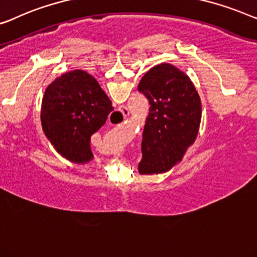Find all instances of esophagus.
<instances>
[{"instance_id":"obj_1","label":"esophagus","mask_w":257,"mask_h":257,"mask_svg":"<svg viewBox=\"0 0 257 257\" xmlns=\"http://www.w3.org/2000/svg\"><path fill=\"white\" fill-rule=\"evenodd\" d=\"M119 112L122 114L124 119H126V118H127L128 114H130V111H128V109L126 106H120L119 107Z\"/></svg>"}]
</instances>
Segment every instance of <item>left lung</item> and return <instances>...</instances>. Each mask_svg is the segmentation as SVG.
Listing matches in <instances>:
<instances>
[{
  "label": "left lung",
  "mask_w": 257,
  "mask_h": 257,
  "mask_svg": "<svg viewBox=\"0 0 257 257\" xmlns=\"http://www.w3.org/2000/svg\"><path fill=\"white\" fill-rule=\"evenodd\" d=\"M138 90L151 105L138 170L143 175L166 173L196 139L202 117L199 95L188 75L169 64L148 70Z\"/></svg>",
  "instance_id": "obj_1"
}]
</instances>
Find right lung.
<instances>
[{
	"mask_svg": "<svg viewBox=\"0 0 257 257\" xmlns=\"http://www.w3.org/2000/svg\"><path fill=\"white\" fill-rule=\"evenodd\" d=\"M113 107L96 79L84 70L62 74L48 85L42 125L58 153L75 163L90 161V137L105 124Z\"/></svg>",
	"mask_w": 257,
	"mask_h": 257,
	"instance_id": "right-lung-1",
	"label": "right lung"
}]
</instances>
